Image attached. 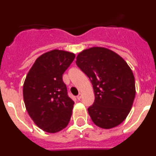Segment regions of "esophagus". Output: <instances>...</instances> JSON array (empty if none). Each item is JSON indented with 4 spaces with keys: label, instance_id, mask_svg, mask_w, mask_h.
<instances>
[{
    "label": "esophagus",
    "instance_id": "1",
    "mask_svg": "<svg viewBox=\"0 0 156 156\" xmlns=\"http://www.w3.org/2000/svg\"><path fill=\"white\" fill-rule=\"evenodd\" d=\"M81 97H82V94H81V93H80L79 94H78V95H77V99H78V100H80V99H81Z\"/></svg>",
    "mask_w": 156,
    "mask_h": 156
}]
</instances>
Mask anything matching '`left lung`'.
<instances>
[{
	"label": "left lung",
	"mask_w": 156,
	"mask_h": 156,
	"mask_svg": "<svg viewBox=\"0 0 156 156\" xmlns=\"http://www.w3.org/2000/svg\"><path fill=\"white\" fill-rule=\"evenodd\" d=\"M77 66L91 81L94 102L87 108L96 126L111 129L125 120L136 94L134 76L118 54L103 47H93L78 54Z\"/></svg>",
	"instance_id": "1"
}]
</instances>
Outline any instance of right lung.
<instances>
[{
	"label": "right lung",
	"mask_w": 156,
	"mask_h": 156,
	"mask_svg": "<svg viewBox=\"0 0 156 156\" xmlns=\"http://www.w3.org/2000/svg\"><path fill=\"white\" fill-rule=\"evenodd\" d=\"M74 58V53L55 49L37 58L27 73L23 84L25 106L44 131L57 133L69 124L74 102L67 94L62 74Z\"/></svg>",
	"instance_id": "obj_1"
}]
</instances>
